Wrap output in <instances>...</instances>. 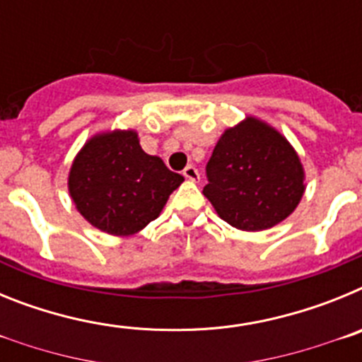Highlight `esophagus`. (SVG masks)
Masks as SVG:
<instances>
[{
	"label": "esophagus",
	"mask_w": 362,
	"mask_h": 362,
	"mask_svg": "<svg viewBox=\"0 0 362 362\" xmlns=\"http://www.w3.org/2000/svg\"><path fill=\"white\" fill-rule=\"evenodd\" d=\"M183 175L187 179H190V181H197V179H199V170H197L196 166L188 165L187 168L183 170Z\"/></svg>",
	"instance_id": "obj_1"
}]
</instances>
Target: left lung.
<instances>
[{"label": "left lung", "instance_id": "1", "mask_svg": "<svg viewBox=\"0 0 362 362\" xmlns=\"http://www.w3.org/2000/svg\"><path fill=\"white\" fill-rule=\"evenodd\" d=\"M206 177L203 194L217 216L246 232L276 226L305 194V170L293 146L255 117L225 130L206 163Z\"/></svg>", "mask_w": 362, "mask_h": 362}]
</instances>
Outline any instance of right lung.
<instances>
[{
  "label": "right lung",
  "mask_w": 362,
  "mask_h": 362,
  "mask_svg": "<svg viewBox=\"0 0 362 362\" xmlns=\"http://www.w3.org/2000/svg\"><path fill=\"white\" fill-rule=\"evenodd\" d=\"M183 175L148 156L134 130L98 134L76 156L69 192L78 212L110 235H132L161 214Z\"/></svg>",
  "instance_id": "right-lung-1"
}]
</instances>
